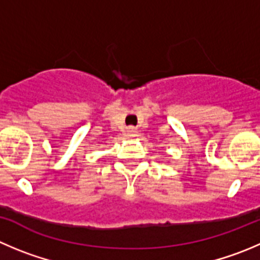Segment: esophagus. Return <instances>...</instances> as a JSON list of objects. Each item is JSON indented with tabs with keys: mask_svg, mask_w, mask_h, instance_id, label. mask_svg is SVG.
I'll return each mask as SVG.
<instances>
[{
	"mask_svg": "<svg viewBox=\"0 0 260 260\" xmlns=\"http://www.w3.org/2000/svg\"><path fill=\"white\" fill-rule=\"evenodd\" d=\"M137 135V128L133 127V126H130V127L126 128V137L128 138H133Z\"/></svg>",
	"mask_w": 260,
	"mask_h": 260,
	"instance_id": "obj_1",
	"label": "esophagus"
}]
</instances>
